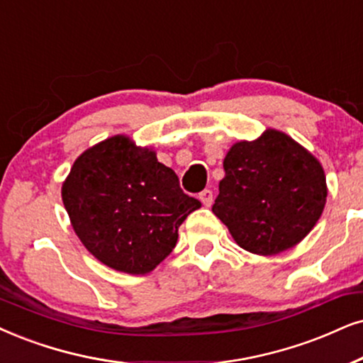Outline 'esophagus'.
I'll use <instances>...</instances> for the list:
<instances>
[{
	"mask_svg": "<svg viewBox=\"0 0 363 363\" xmlns=\"http://www.w3.org/2000/svg\"><path fill=\"white\" fill-rule=\"evenodd\" d=\"M199 201L206 206V208H209V206L213 204V191L204 189V191L199 194Z\"/></svg>",
	"mask_w": 363,
	"mask_h": 363,
	"instance_id": "34e87169",
	"label": "esophagus"
}]
</instances>
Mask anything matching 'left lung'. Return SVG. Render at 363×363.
<instances>
[{"mask_svg": "<svg viewBox=\"0 0 363 363\" xmlns=\"http://www.w3.org/2000/svg\"><path fill=\"white\" fill-rule=\"evenodd\" d=\"M213 213L242 250L273 256L296 246L327 203L320 160L277 128L231 145Z\"/></svg>", "mask_w": 363, "mask_h": 363, "instance_id": "1", "label": "left lung"}]
</instances>
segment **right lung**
Instances as JSON below:
<instances>
[{"instance_id":"1","label":"right lung","mask_w":363,"mask_h":363,"mask_svg":"<svg viewBox=\"0 0 363 363\" xmlns=\"http://www.w3.org/2000/svg\"><path fill=\"white\" fill-rule=\"evenodd\" d=\"M72 228L108 268L147 274L171 255L179 226L201 203L150 147L118 134L77 157L62 184Z\"/></svg>"}]
</instances>
